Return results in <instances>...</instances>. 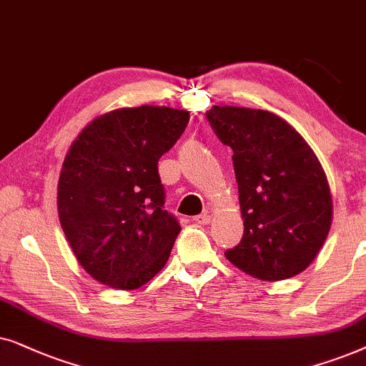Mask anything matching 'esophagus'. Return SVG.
Returning <instances> with one entry per match:
<instances>
[{
	"label": "esophagus",
	"mask_w": 366,
	"mask_h": 366,
	"mask_svg": "<svg viewBox=\"0 0 366 366\" xmlns=\"http://www.w3.org/2000/svg\"><path fill=\"white\" fill-rule=\"evenodd\" d=\"M194 221H196L197 224H209V222H211V216H209L207 212L199 214V216L194 217Z\"/></svg>",
	"instance_id": "esophagus-1"
}]
</instances>
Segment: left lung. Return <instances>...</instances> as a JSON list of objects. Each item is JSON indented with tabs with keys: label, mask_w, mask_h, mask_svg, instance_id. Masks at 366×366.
Wrapping results in <instances>:
<instances>
[{
	"label": "left lung",
	"mask_w": 366,
	"mask_h": 366,
	"mask_svg": "<svg viewBox=\"0 0 366 366\" xmlns=\"http://www.w3.org/2000/svg\"><path fill=\"white\" fill-rule=\"evenodd\" d=\"M206 117L234 152L244 219L241 242L224 254L262 281L300 274L331 227V194L320 160L293 127L271 112L214 105Z\"/></svg>",
	"instance_id": "left-lung-1"
}]
</instances>
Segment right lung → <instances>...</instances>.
<instances>
[{"label": "right lung", "mask_w": 366, "mask_h": 366, "mask_svg": "<svg viewBox=\"0 0 366 366\" xmlns=\"http://www.w3.org/2000/svg\"><path fill=\"white\" fill-rule=\"evenodd\" d=\"M189 112L114 110L78 135L58 182V216L73 254L92 277L135 290L167 262L180 224L164 209L159 159L184 134Z\"/></svg>", "instance_id": "add662e5"}]
</instances>
